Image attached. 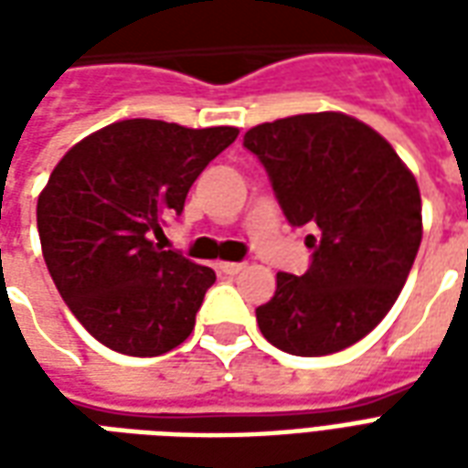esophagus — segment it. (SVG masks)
<instances>
[{"label": "esophagus", "instance_id": "34e87169", "mask_svg": "<svg viewBox=\"0 0 468 468\" xmlns=\"http://www.w3.org/2000/svg\"><path fill=\"white\" fill-rule=\"evenodd\" d=\"M218 271L225 275H238L240 271H245V263H218Z\"/></svg>", "mask_w": 468, "mask_h": 468}]
</instances>
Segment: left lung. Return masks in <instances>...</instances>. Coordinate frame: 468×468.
I'll return each mask as SVG.
<instances>
[{
	"mask_svg": "<svg viewBox=\"0 0 468 468\" xmlns=\"http://www.w3.org/2000/svg\"><path fill=\"white\" fill-rule=\"evenodd\" d=\"M243 144L261 160L285 220L314 235L303 275L278 273L255 308L268 344L328 356L368 335L391 311L421 245V193L381 134L344 112L263 122Z\"/></svg>",
	"mask_w": 468,
	"mask_h": 468,
	"instance_id": "8db88e82",
	"label": "left lung"
}]
</instances>
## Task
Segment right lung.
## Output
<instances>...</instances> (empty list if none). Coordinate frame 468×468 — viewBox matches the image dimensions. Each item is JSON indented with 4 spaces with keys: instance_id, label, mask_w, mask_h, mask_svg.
<instances>
[{
    "instance_id": "right-lung-1",
    "label": "right lung",
    "mask_w": 468,
    "mask_h": 468,
    "mask_svg": "<svg viewBox=\"0 0 468 468\" xmlns=\"http://www.w3.org/2000/svg\"><path fill=\"white\" fill-rule=\"evenodd\" d=\"M238 127L190 130L122 120L57 163L37 200L47 271L80 324L124 356H163L195 328L213 268L163 250L153 235Z\"/></svg>"
}]
</instances>
